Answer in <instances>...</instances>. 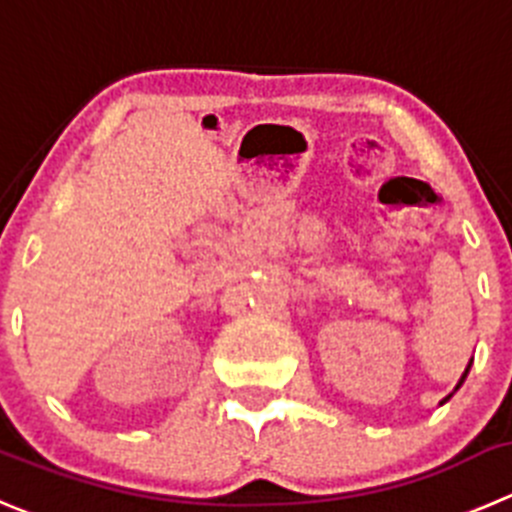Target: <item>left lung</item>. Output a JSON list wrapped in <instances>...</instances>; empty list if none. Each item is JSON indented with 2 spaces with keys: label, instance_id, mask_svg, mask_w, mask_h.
<instances>
[{
  "label": "left lung",
  "instance_id": "left-lung-1",
  "mask_svg": "<svg viewBox=\"0 0 512 512\" xmlns=\"http://www.w3.org/2000/svg\"><path fill=\"white\" fill-rule=\"evenodd\" d=\"M470 366H472V361H470V364H467V369H465V374H462V376H460V381H457V386H455V389H452V391H450V394H447V396H444V399H442V401H439V404H444V401H450V399H452V396H455V391H457V389H460V386H462V384H465V379H467V374H470Z\"/></svg>",
  "mask_w": 512,
  "mask_h": 512
}]
</instances>
